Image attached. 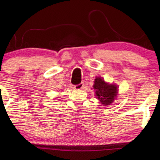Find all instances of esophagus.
<instances>
[{"mask_svg":"<svg viewBox=\"0 0 160 160\" xmlns=\"http://www.w3.org/2000/svg\"><path fill=\"white\" fill-rule=\"evenodd\" d=\"M83 87H84V83L83 82L80 83L79 84L75 85V86H74V88H75L76 89H82Z\"/></svg>","mask_w":160,"mask_h":160,"instance_id":"1","label":"esophagus"}]
</instances>
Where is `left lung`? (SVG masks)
I'll return each mask as SVG.
<instances>
[{
    "mask_svg": "<svg viewBox=\"0 0 160 160\" xmlns=\"http://www.w3.org/2000/svg\"><path fill=\"white\" fill-rule=\"evenodd\" d=\"M93 89L95 95L104 106H108L113 102L117 96L118 87L115 84H108L101 77H96L94 82Z\"/></svg>",
    "mask_w": 160,
    "mask_h": 160,
    "instance_id": "obj_1",
    "label": "left lung"
}]
</instances>
